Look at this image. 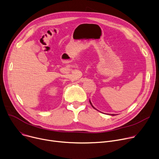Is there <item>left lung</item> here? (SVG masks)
Returning a JSON list of instances; mask_svg holds the SVG:
<instances>
[{
    "instance_id": "obj_1",
    "label": "left lung",
    "mask_w": 159,
    "mask_h": 159,
    "mask_svg": "<svg viewBox=\"0 0 159 159\" xmlns=\"http://www.w3.org/2000/svg\"><path fill=\"white\" fill-rule=\"evenodd\" d=\"M90 105H92V107H93V108H94V107H93V106H92V103H91V102H90ZM112 116H114V114H112Z\"/></svg>"
}]
</instances>
